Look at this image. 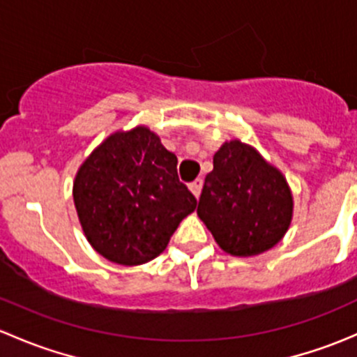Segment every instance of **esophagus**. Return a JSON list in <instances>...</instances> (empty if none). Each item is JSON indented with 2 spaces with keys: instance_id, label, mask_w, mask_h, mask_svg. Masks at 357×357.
I'll use <instances>...</instances> for the list:
<instances>
[{
  "instance_id": "1",
  "label": "esophagus",
  "mask_w": 357,
  "mask_h": 357,
  "mask_svg": "<svg viewBox=\"0 0 357 357\" xmlns=\"http://www.w3.org/2000/svg\"><path fill=\"white\" fill-rule=\"evenodd\" d=\"M202 186H204V181H202V179H195L193 183H190V190H192V193L197 197V199L200 197Z\"/></svg>"
}]
</instances>
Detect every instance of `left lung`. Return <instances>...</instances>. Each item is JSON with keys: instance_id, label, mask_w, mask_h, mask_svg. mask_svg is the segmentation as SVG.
Here are the masks:
<instances>
[{"instance_id": "1", "label": "left lung", "mask_w": 357, "mask_h": 357, "mask_svg": "<svg viewBox=\"0 0 357 357\" xmlns=\"http://www.w3.org/2000/svg\"><path fill=\"white\" fill-rule=\"evenodd\" d=\"M197 214L222 250L250 257L283 238L291 222L294 199L278 169L255 149L233 139L215 152Z\"/></svg>"}]
</instances>
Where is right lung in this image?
Listing matches in <instances>:
<instances>
[{"instance_id":"right-lung-1","label":"right lung","mask_w":357,"mask_h":357,"mask_svg":"<svg viewBox=\"0 0 357 357\" xmlns=\"http://www.w3.org/2000/svg\"><path fill=\"white\" fill-rule=\"evenodd\" d=\"M176 165L178 157L145 126L114 132L93 150L72 193L82 231L100 255L138 266L165 250L197 207Z\"/></svg>"}]
</instances>
